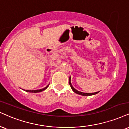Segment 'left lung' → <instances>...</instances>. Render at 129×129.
Returning a JSON list of instances; mask_svg holds the SVG:
<instances>
[{
    "instance_id": "8db88e82",
    "label": "left lung",
    "mask_w": 129,
    "mask_h": 129,
    "mask_svg": "<svg viewBox=\"0 0 129 129\" xmlns=\"http://www.w3.org/2000/svg\"><path fill=\"white\" fill-rule=\"evenodd\" d=\"M71 77H69V85L70 86H71V88H72V91L74 92V93H75L76 94H79V95H81V96H93V95H95L96 94H98L99 92H96V93H82V92H81V91H78L77 90H76L75 88H74V87H73L72 84H71Z\"/></svg>"
}]
</instances>
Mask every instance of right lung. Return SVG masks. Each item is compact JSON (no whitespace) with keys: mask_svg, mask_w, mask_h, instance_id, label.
Returning <instances> with one entry per match:
<instances>
[{"mask_svg":"<svg viewBox=\"0 0 129 129\" xmlns=\"http://www.w3.org/2000/svg\"><path fill=\"white\" fill-rule=\"evenodd\" d=\"M49 86V84L47 85V87H45V88H42V89H40V90H23L24 91H26V92H29V93H39V92L43 91L44 90H46L48 88V87Z\"/></svg>","mask_w":129,"mask_h":129,"instance_id":"obj_1","label":"right lung"}]
</instances>
